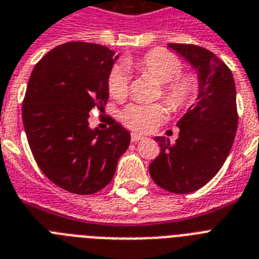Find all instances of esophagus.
<instances>
[{
	"mask_svg": "<svg viewBox=\"0 0 259 259\" xmlns=\"http://www.w3.org/2000/svg\"><path fill=\"white\" fill-rule=\"evenodd\" d=\"M144 138H145V137L144 136H140V134H137V133L132 134V142H137V141L144 140Z\"/></svg>",
	"mask_w": 259,
	"mask_h": 259,
	"instance_id": "34e87169",
	"label": "esophagus"
}]
</instances>
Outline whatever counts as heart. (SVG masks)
I'll list each match as a JSON object with an SVG mask.
<instances>
[{"mask_svg":"<svg viewBox=\"0 0 259 259\" xmlns=\"http://www.w3.org/2000/svg\"><path fill=\"white\" fill-rule=\"evenodd\" d=\"M137 69L162 85L161 96L171 109H184L194 101L198 85L194 77L181 75L182 62L174 54L155 49L141 57L140 60L129 61ZM108 90L111 97L122 98L127 93V73L121 65H115L108 75ZM167 111L162 105H129L121 113V119L127 127L149 133L166 119Z\"/></svg>","mask_w":259,"mask_h":259,"instance_id":"1","label":"heart"}]
</instances>
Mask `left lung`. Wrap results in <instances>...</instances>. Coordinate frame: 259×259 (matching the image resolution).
I'll use <instances>...</instances> for the list:
<instances>
[{"mask_svg":"<svg viewBox=\"0 0 259 259\" xmlns=\"http://www.w3.org/2000/svg\"><path fill=\"white\" fill-rule=\"evenodd\" d=\"M197 73L198 93L177 122L176 144L166 137H155L161 153L149 171L155 184L177 194L205 186L228 158L238 126L237 94L230 69L201 46L167 44Z\"/></svg>","mask_w":259,"mask_h":259,"instance_id":"obj_1","label":"left lung"}]
</instances>
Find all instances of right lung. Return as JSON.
<instances>
[{
  "mask_svg": "<svg viewBox=\"0 0 259 259\" xmlns=\"http://www.w3.org/2000/svg\"><path fill=\"white\" fill-rule=\"evenodd\" d=\"M119 54L89 42L57 46L33 69L22 121L39 169L57 186L93 194L113 180L130 133L111 119L106 130L89 126L93 108L108 102V75Z\"/></svg>",
  "mask_w": 259,
  "mask_h": 259,
  "instance_id": "obj_1",
  "label": "right lung"
}]
</instances>
